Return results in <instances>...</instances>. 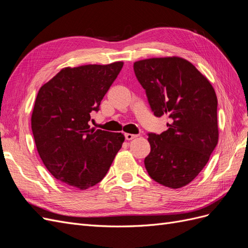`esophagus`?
Segmentation results:
<instances>
[{
  "label": "esophagus",
  "instance_id": "1",
  "mask_svg": "<svg viewBox=\"0 0 248 248\" xmlns=\"http://www.w3.org/2000/svg\"><path fill=\"white\" fill-rule=\"evenodd\" d=\"M138 137H139L138 134H132V133H125V139H126L127 140H131L136 139V138H138Z\"/></svg>",
  "mask_w": 248,
  "mask_h": 248
}]
</instances>
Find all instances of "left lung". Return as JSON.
<instances>
[{"label": "left lung", "mask_w": 248, "mask_h": 248, "mask_svg": "<svg viewBox=\"0 0 248 248\" xmlns=\"http://www.w3.org/2000/svg\"><path fill=\"white\" fill-rule=\"evenodd\" d=\"M133 69L154 115L170 121L168 130L149 133L151 152L145 158L146 170L157 183L181 188L204 169L218 142L214 89L180 57L140 60Z\"/></svg>", "instance_id": "obj_1"}]
</instances>
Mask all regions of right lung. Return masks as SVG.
Segmentation results:
<instances>
[{
    "label": "right lung",
    "mask_w": 248,
    "mask_h": 248,
    "mask_svg": "<svg viewBox=\"0 0 248 248\" xmlns=\"http://www.w3.org/2000/svg\"><path fill=\"white\" fill-rule=\"evenodd\" d=\"M122 67L123 62L66 67L37 94L31 118L37 151L50 174L70 188L99 183L122 147L121 132L89 125Z\"/></svg>",
    "instance_id": "1"
}]
</instances>
